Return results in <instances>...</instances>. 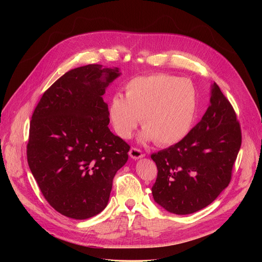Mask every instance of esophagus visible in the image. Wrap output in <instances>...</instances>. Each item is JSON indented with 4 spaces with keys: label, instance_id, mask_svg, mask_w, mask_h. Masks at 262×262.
<instances>
[{
    "label": "esophagus",
    "instance_id": "1",
    "mask_svg": "<svg viewBox=\"0 0 262 262\" xmlns=\"http://www.w3.org/2000/svg\"><path fill=\"white\" fill-rule=\"evenodd\" d=\"M129 156L133 158V159H140V158H142L144 155H143V153L141 152L140 149H138V148H135V147H132L130 148V150H129Z\"/></svg>",
    "mask_w": 262,
    "mask_h": 262
}]
</instances>
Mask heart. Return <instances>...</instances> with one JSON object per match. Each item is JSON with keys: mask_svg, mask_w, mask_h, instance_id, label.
<instances>
[{"mask_svg": "<svg viewBox=\"0 0 262 262\" xmlns=\"http://www.w3.org/2000/svg\"><path fill=\"white\" fill-rule=\"evenodd\" d=\"M125 98L114 95L108 114L115 132L128 139L141 118V142L155 140L172 145L190 132L198 110V93L192 81L169 74L137 76L126 82Z\"/></svg>", "mask_w": 262, "mask_h": 262, "instance_id": "obj_1", "label": "heart"}]
</instances>
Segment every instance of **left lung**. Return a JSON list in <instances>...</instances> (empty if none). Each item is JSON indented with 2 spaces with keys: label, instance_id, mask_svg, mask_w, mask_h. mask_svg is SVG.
I'll use <instances>...</instances> for the list:
<instances>
[{
  "label": "left lung",
  "instance_id": "1",
  "mask_svg": "<svg viewBox=\"0 0 262 262\" xmlns=\"http://www.w3.org/2000/svg\"><path fill=\"white\" fill-rule=\"evenodd\" d=\"M240 146L235 110L213 82L201 121L183 140L150 156L158 170L154 201L180 215L207 207L228 186Z\"/></svg>",
  "mask_w": 262,
  "mask_h": 262
}]
</instances>
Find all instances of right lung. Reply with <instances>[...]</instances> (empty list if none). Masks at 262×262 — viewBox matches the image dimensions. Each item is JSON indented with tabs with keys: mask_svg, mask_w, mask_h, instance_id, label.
<instances>
[{
	"mask_svg": "<svg viewBox=\"0 0 262 262\" xmlns=\"http://www.w3.org/2000/svg\"><path fill=\"white\" fill-rule=\"evenodd\" d=\"M122 73L102 64L64 73L35 108L27 162L43 196L75 220L99 214L108 204L113 180L130 146L110 132L103 95Z\"/></svg>",
	"mask_w": 262,
	"mask_h": 262,
	"instance_id": "1",
	"label": "right lung"
}]
</instances>
